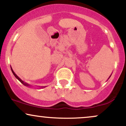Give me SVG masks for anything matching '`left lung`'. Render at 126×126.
Instances as JSON below:
<instances>
[{
	"mask_svg": "<svg viewBox=\"0 0 126 126\" xmlns=\"http://www.w3.org/2000/svg\"><path fill=\"white\" fill-rule=\"evenodd\" d=\"M111 75H110V77H109V78H110V77H111ZM109 78H108V79H109Z\"/></svg>",
	"mask_w": 126,
	"mask_h": 126,
	"instance_id": "1",
	"label": "left lung"
}]
</instances>
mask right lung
<instances>
[{
	"label": "right lung",
	"instance_id": "1",
	"mask_svg": "<svg viewBox=\"0 0 126 126\" xmlns=\"http://www.w3.org/2000/svg\"><path fill=\"white\" fill-rule=\"evenodd\" d=\"M11 70H12V72L13 74H14V76H15V78H16V79H18V80H19V81H20V82H21V83H22V84H23V85H25V86H28V87H31V85H30V84H28V83H26V82H24V81H23V80H22V79H20V78H19V77H18V76H17V75L15 74V72H14V70H13L12 68V67H11ZM45 88V86H44V87H43H43H40V88Z\"/></svg>",
	"mask_w": 126,
	"mask_h": 126
}]
</instances>
